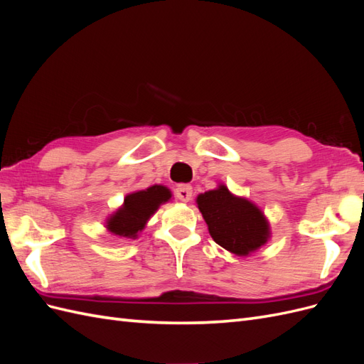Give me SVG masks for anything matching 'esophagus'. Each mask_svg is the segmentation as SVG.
<instances>
[{
  "label": "esophagus",
  "mask_w": 364,
  "mask_h": 364,
  "mask_svg": "<svg viewBox=\"0 0 364 364\" xmlns=\"http://www.w3.org/2000/svg\"><path fill=\"white\" fill-rule=\"evenodd\" d=\"M176 196H178V199L181 202H190L191 197H193V186L191 185H179L178 188H176Z\"/></svg>",
  "instance_id": "1"
}]
</instances>
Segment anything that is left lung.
<instances>
[{
  "label": "left lung",
  "mask_w": 364,
  "mask_h": 364,
  "mask_svg": "<svg viewBox=\"0 0 364 364\" xmlns=\"http://www.w3.org/2000/svg\"><path fill=\"white\" fill-rule=\"evenodd\" d=\"M197 208L218 246L237 257H249L270 240V223L246 197L235 196L225 183L197 196Z\"/></svg>",
  "instance_id": "8db88e82"
}]
</instances>
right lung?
Listing matches in <instances>:
<instances>
[{"mask_svg": "<svg viewBox=\"0 0 364 364\" xmlns=\"http://www.w3.org/2000/svg\"><path fill=\"white\" fill-rule=\"evenodd\" d=\"M171 197V191L164 185H151L146 190L127 194L123 205L106 218L107 232L117 237L138 238L150 217L161 205L170 202Z\"/></svg>", "mask_w": 364, "mask_h": 364, "instance_id": "obj_1", "label": "right lung"}]
</instances>
